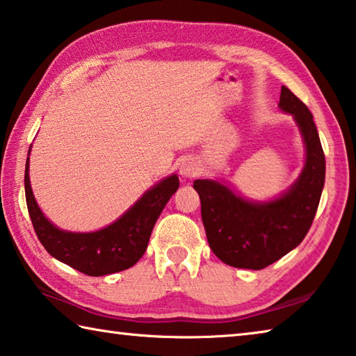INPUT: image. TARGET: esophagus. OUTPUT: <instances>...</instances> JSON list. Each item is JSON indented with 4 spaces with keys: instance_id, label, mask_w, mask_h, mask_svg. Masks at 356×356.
I'll return each instance as SVG.
<instances>
[{
    "instance_id": "34e87169",
    "label": "esophagus",
    "mask_w": 356,
    "mask_h": 356,
    "mask_svg": "<svg viewBox=\"0 0 356 356\" xmlns=\"http://www.w3.org/2000/svg\"><path fill=\"white\" fill-rule=\"evenodd\" d=\"M180 174H182L184 177L186 179H191V177H196L197 174L201 172V168L197 165V161L195 159H185L182 163H180Z\"/></svg>"
}]
</instances>
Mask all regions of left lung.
<instances>
[{
  "label": "left lung",
  "instance_id": "1",
  "mask_svg": "<svg viewBox=\"0 0 356 356\" xmlns=\"http://www.w3.org/2000/svg\"><path fill=\"white\" fill-rule=\"evenodd\" d=\"M280 108L293 114L306 144V165L287 193L267 204L248 202L216 180L197 179L193 188L201 200V215L210 250L237 268L262 270L280 261L308 234L325 184V154L312 114L286 86Z\"/></svg>",
  "mask_w": 356,
  "mask_h": 356
}]
</instances>
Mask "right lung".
I'll return each mask as SVG.
<instances>
[{
  "label": "right lung",
  "mask_w": 356,
  "mask_h": 356,
  "mask_svg": "<svg viewBox=\"0 0 356 356\" xmlns=\"http://www.w3.org/2000/svg\"><path fill=\"white\" fill-rule=\"evenodd\" d=\"M25 170L26 206L35 236L50 254L88 276H104L127 270L140 261L161 210L179 188L177 176L166 177L143 195L129 212L105 229L89 234L65 232L53 226L35 204Z\"/></svg>",
  "instance_id": "obj_1"
}]
</instances>
